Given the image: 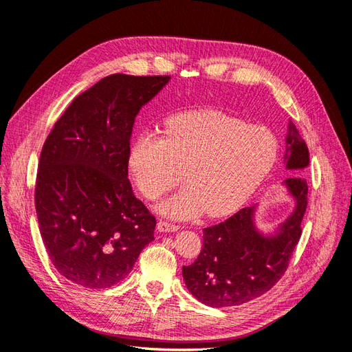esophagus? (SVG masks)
<instances>
[{
  "mask_svg": "<svg viewBox=\"0 0 352 352\" xmlns=\"http://www.w3.org/2000/svg\"><path fill=\"white\" fill-rule=\"evenodd\" d=\"M157 229L160 232H176L179 229L177 225H173V223H168V221H164V220H160L157 223Z\"/></svg>",
  "mask_w": 352,
  "mask_h": 352,
  "instance_id": "1",
  "label": "esophagus"
}]
</instances>
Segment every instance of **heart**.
<instances>
[{"label":"heart","instance_id":"heart-1","mask_svg":"<svg viewBox=\"0 0 352 352\" xmlns=\"http://www.w3.org/2000/svg\"><path fill=\"white\" fill-rule=\"evenodd\" d=\"M278 138L221 111L202 110L170 117L163 136L144 132L129 151V170L140 192L157 199L182 182L189 186L160 204L175 219L202 210L223 217L242 207L270 173Z\"/></svg>","mask_w":352,"mask_h":352}]
</instances>
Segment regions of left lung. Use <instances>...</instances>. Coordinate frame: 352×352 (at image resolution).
Returning <instances> with one entry per match:
<instances>
[{"instance_id":"left-lung-1","label":"left lung","mask_w":352,"mask_h":352,"mask_svg":"<svg viewBox=\"0 0 352 352\" xmlns=\"http://www.w3.org/2000/svg\"><path fill=\"white\" fill-rule=\"evenodd\" d=\"M285 162L287 168L300 173L310 163L308 148L292 122ZM285 182L296 199V208L276 235L261 236L255 230L254 207L241 208L225 221L204 229L198 258L182 269L185 285L198 301L216 308L242 305L280 280L301 238L308 197L305 177L292 176Z\"/></svg>"}]
</instances>
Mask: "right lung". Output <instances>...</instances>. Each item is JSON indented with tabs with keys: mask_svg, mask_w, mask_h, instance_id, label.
<instances>
[{
	"mask_svg": "<svg viewBox=\"0 0 352 352\" xmlns=\"http://www.w3.org/2000/svg\"><path fill=\"white\" fill-rule=\"evenodd\" d=\"M170 76L116 73L72 101L47 136L35 207L51 263L89 289L123 280L154 239L155 217L127 179L135 117Z\"/></svg>",
	"mask_w": 352,
	"mask_h": 352,
	"instance_id": "right-lung-1",
	"label": "right lung"
}]
</instances>
